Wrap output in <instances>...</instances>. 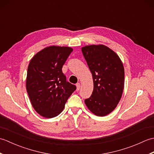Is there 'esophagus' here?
Instances as JSON below:
<instances>
[{"instance_id": "1", "label": "esophagus", "mask_w": 154, "mask_h": 154, "mask_svg": "<svg viewBox=\"0 0 154 154\" xmlns=\"http://www.w3.org/2000/svg\"><path fill=\"white\" fill-rule=\"evenodd\" d=\"M76 87H77V91H79L80 89V87H81L80 83H77L76 84Z\"/></svg>"}]
</instances>
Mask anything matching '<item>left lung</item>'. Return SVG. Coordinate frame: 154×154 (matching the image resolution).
I'll use <instances>...</instances> for the list:
<instances>
[{"mask_svg": "<svg viewBox=\"0 0 154 154\" xmlns=\"http://www.w3.org/2000/svg\"><path fill=\"white\" fill-rule=\"evenodd\" d=\"M91 72L93 91L85 103L91 112L104 116L115 109L122 97L124 69L119 56L106 45H90L81 48Z\"/></svg>", "mask_w": 154, "mask_h": 154, "instance_id": "obj_1", "label": "left lung"}]
</instances>
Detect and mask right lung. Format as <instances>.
<instances>
[{"mask_svg": "<svg viewBox=\"0 0 154 154\" xmlns=\"http://www.w3.org/2000/svg\"><path fill=\"white\" fill-rule=\"evenodd\" d=\"M72 51L70 47L51 45L31 59L26 87L32 106L42 116L51 119L59 115L76 89L62 73V67Z\"/></svg>", "mask_w": 154, "mask_h": 154, "instance_id": "obj_1", "label": "right lung"}]
</instances>
